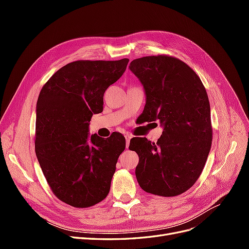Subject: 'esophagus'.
I'll return each instance as SVG.
<instances>
[{
    "label": "esophagus",
    "instance_id": "esophagus-1",
    "mask_svg": "<svg viewBox=\"0 0 249 249\" xmlns=\"http://www.w3.org/2000/svg\"><path fill=\"white\" fill-rule=\"evenodd\" d=\"M125 146H126V148L129 147V144H130V140H131V138H132V136L130 134H125Z\"/></svg>",
    "mask_w": 249,
    "mask_h": 249
}]
</instances>
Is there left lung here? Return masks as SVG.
<instances>
[{
	"instance_id": "obj_1",
	"label": "left lung",
	"mask_w": 249,
	"mask_h": 249,
	"mask_svg": "<svg viewBox=\"0 0 249 249\" xmlns=\"http://www.w3.org/2000/svg\"><path fill=\"white\" fill-rule=\"evenodd\" d=\"M131 71L144 88L142 123L159 122L157 143L134 137L129 148L139 156V186L160 196H177L191 188L205 167L212 145L211 110L206 88L190 66L171 56L135 59Z\"/></svg>"
}]
</instances>
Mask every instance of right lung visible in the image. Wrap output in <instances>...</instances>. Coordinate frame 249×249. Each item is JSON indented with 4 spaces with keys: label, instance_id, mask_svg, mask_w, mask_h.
Here are the masks:
<instances>
[{
    "label": "right lung",
    "instance_id": "right-lung-1",
    "mask_svg": "<svg viewBox=\"0 0 249 249\" xmlns=\"http://www.w3.org/2000/svg\"><path fill=\"white\" fill-rule=\"evenodd\" d=\"M129 59L79 60L57 71L43 85L36 106L35 153L56 196L74 208L106 198L118 157L120 133L90 136L89 123L103 112L104 93L123 76Z\"/></svg>",
    "mask_w": 249,
    "mask_h": 249
}]
</instances>
